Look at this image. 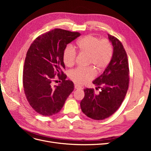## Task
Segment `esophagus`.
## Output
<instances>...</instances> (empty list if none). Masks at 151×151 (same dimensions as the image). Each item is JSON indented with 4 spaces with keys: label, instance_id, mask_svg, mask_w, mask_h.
Returning a JSON list of instances; mask_svg holds the SVG:
<instances>
[{
    "label": "esophagus",
    "instance_id": "34e87169",
    "mask_svg": "<svg viewBox=\"0 0 151 151\" xmlns=\"http://www.w3.org/2000/svg\"><path fill=\"white\" fill-rule=\"evenodd\" d=\"M74 88H75V89H82V87H81V86H79V84H75Z\"/></svg>",
    "mask_w": 151,
    "mask_h": 151
}]
</instances>
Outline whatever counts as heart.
Here are the masks:
<instances>
[{"mask_svg":"<svg viewBox=\"0 0 151 151\" xmlns=\"http://www.w3.org/2000/svg\"><path fill=\"white\" fill-rule=\"evenodd\" d=\"M80 53L88 55L87 64L92 65L98 72H102L110 63L113 56V47L108 40H100L95 36L88 35L79 40L76 43ZM63 61L67 67L74 64L76 52L70 45L63 50ZM96 72L92 67L77 68L70 72V78L79 84H84L93 79Z\"/></svg>","mask_w":151,"mask_h":151,"instance_id":"obj_1","label":"heart"}]
</instances>
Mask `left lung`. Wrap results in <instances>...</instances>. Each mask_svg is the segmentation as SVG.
<instances>
[{
	"instance_id": "8db88e82",
	"label": "left lung",
	"mask_w": 151,
	"mask_h": 151,
	"mask_svg": "<svg viewBox=\"0 0 151 151\" xmlns=\"http://www.w3.org/2000/svg\"><path fill=\"white\" fill-rule=\"evenodd\" d=\"M113 51L110 63L103 74L93 83L101 88L98 94L93 89L86 88L81 108L85 115L96 120L112 115L120 106L127 94L129 83V68L127 55L122 43L108 34Z\"/></svg>"
}]
</instances>
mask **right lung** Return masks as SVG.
<instances>
[{
  "label": "right lung",
  "instance_id": "add662e5",
  "mask_svg": "<svg viewBox=\"0 0 151 151\" xmlns=\"http://www.w3.org/2000/svg\"><path fill=\"white\" fill-rule=\"evenodd\" d=\"M81 35L77 32L55 29L36 38L28 50L23 76L27 100L35 111L43 116H52L61 110L74 90L73 82L66 80L63 52L67 45ZM57 75L61 83L53 86Z\"/></svg>",
  "mask_w": 151,
  "mask_h": 151
}]
</instances>
